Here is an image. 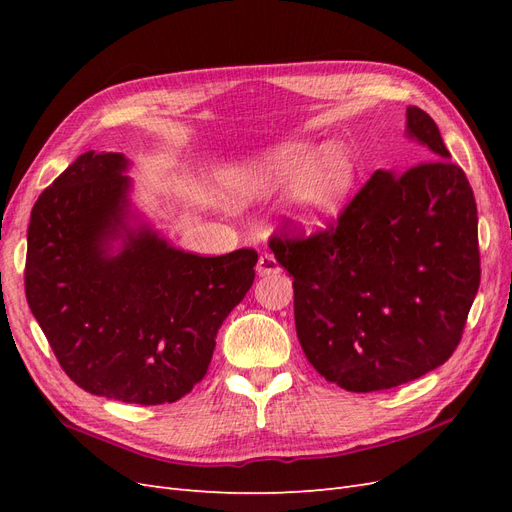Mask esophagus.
<instances>
[{
	"label": "esophagus",
	"mask_w": 512,
	"mask_h": 512,
	"mask_svg": "<svg viewBox=\"0 0 512 512\" xmlns=\"http://www.w3.org/2000/svg\"><path fill=\"white\" fill-rule=\"evenodd\" d=\"M258 275H273L280 271V265H277V260L271 254H262L258 258V265H256Z\"/></svg>",
	"instance_id": "34e87169"
}]
</instances>
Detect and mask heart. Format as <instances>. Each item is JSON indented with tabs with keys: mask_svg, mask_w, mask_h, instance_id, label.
I'll return each mask as SVG.
<instances>
[{
	"mask_svg": "<svg viewBox=\"0 0 512 512\" xmlns=\"http://www.w3.org/2000/svg\"><path fill=\"white\" fill-rule=\"evenodd\" d=\"M359 179L352 153L331 143H282L232 162L222 185L235 203H260L286 190L284 215L301 235H320L348 211Z\"/></svg>",
	"mask_w": 512,
	"mask_h": 512,
	"instance_id": "obj_1",
	"label": "heart"
}]
</instances>
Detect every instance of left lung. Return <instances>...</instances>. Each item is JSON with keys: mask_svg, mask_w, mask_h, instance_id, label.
Here are the masks:
<instances>
[{"mask_svg": "<svg viewBox=\"0 0 512 512\" xmlns=\"http://www.w3.org/2000/svg\"><path fill=\"white\" fill-rule=\"evenodd\" d=\"M406 136L427 162L376 170L335 228L273 237L292 275L307 361L352 393L393 389L448 361L480 284L478 218L463 170L418 106Z\"/></svg>", "mask_w": 512, "mask_h": 512, "instance_id": "8db88e82", "label": "left lung"}]
</instances>
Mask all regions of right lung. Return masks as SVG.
I'll use <instances>...</instances> for the list:
<instances>
[{
    "label": "right lung",
    "instance_id": "obj_1",
    "mask_svg": "<svg viewBox=\"0 0 512 512\" xmlns=\"http://www.w3.org/2000/svg\"><path fill=\"white\" fill-rule=\"evenodd\" d=\"M130 166L123 153L87 151L40 194L25 294L72 382L158 406L205 378L222 322L254 284L258 254L179 250L136 207Z\"/></svg>",
    "mask_w": 512,
    "mask_h": 512
}]
</instances>
